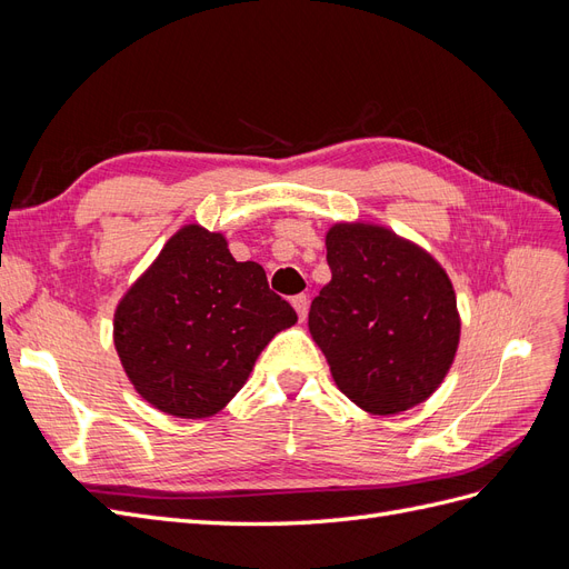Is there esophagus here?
I'll list each match as a JSON object with an SVG mask.
<instances>
[{
	"mask_svg": "<svg viewBox=\"0 0 569 569\" xmlns=\"http://www.w3.org/2000/svg\"><path fill=\"white\" fill-rule=\"evenodd\" d=\"M291 306L297 308L299 318H301V320H306V316H308V297H306V295H297L295 299H291Z\"/></svg>",
	"mask_w": 569,
	"mask_h": 569,
	"instance_id": "34e87169",
	"label": "esophagus"
}]
</instances>
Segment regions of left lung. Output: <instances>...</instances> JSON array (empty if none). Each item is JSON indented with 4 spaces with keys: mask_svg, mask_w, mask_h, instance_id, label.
<instances>
[{
    "mask_svg": "<svg viewBox=\"0 0 569 569\" xmlns=\"http://www.w3.org/2000/svg\"><path fill=\"white\" fill-rule=\"evenodd\" d=\"M332 280L311 303L308 330L335 385L372 416L427 401L460 341L456 291L432 253L372 222L325 234Z\"/></svg>",
    "mask_w": 569,
    "mask_h": 569,
    "instance_id": "1",
    "label": "left lung"
}]
</instances>
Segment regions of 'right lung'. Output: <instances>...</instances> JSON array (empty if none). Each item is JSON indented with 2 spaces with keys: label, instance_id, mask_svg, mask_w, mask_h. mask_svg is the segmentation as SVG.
<instances>
[{
  "label": "right lung",
  "instance_id": "1",
  "mask_svg": "<svg viewBox=\"0 0 569 569\" xmlns=\"http://www.w3.org/2000/svg\"><path fill=\"white\" fill-rule=\"evenodd\" d=\"M295 322L261 266L234 261L226 234L189 222L118 301L113 343L147 403L199 420L232 401L268 341Z\"/></svg>",
  "mask_w": 569,
  "mask_h": 569
}]
</instances>
